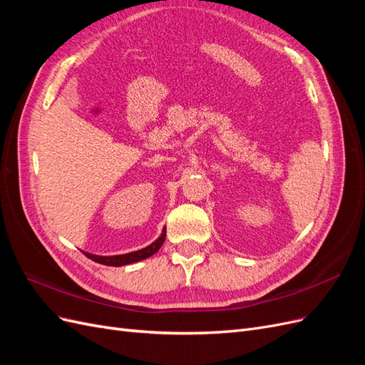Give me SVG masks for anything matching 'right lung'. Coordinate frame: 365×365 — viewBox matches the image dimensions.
Wrapping results in <instances>:
<instances>
[{"label": "right lung", "instance_id": "1", "mask_svg": "<svg viewBox=\"0 0 365 365\" xmlns=\"http://www.w3.org/2000/svg\"><path fill=\"white\" fill-rule=\"evenodd\" d=\"M165 239V230L161 233V236L150 244L149 247L134 251V252H128V254H120V256H96V254H90V252H85L86 257H90L91 260L97 262V263H102V264H108V267H123V264H129V263H135L140 262L143 259H148L150 257L152 254H155Z\"/></svg>", "mask_w": 365, "mask_h": 365}]
</instances>
